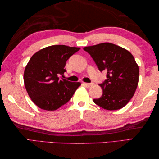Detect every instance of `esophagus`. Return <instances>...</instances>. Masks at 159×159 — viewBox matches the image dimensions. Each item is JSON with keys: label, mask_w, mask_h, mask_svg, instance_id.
Wrapping results in <instances>:
<instances>
[{"label": "esophagus", "mask_w": 159, "mask_h": 159, "mask_svg": "<svg viewBox=\"0 0 159 159\" xmlns=\"http://www.w3.org/2000/svg\"><path fill=\"white\" fill-rule=\"evenodd\" d=\"M83 85H85V86H87V87H91V86H92V85H93V83H83Z\"/></svg>", "instance_id": "obj_1"}]
</instances>
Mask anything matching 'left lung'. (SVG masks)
<instances>
[{"instance_id":"obj_1","label":"left lung","mask_w":159,"mask_h":159,"mask_svg":"<svg viewBox=\"0 0 159 159\" xmlns=\"http://www.w3.org/2000/svg\"><path fill=\"white\" fill-rule=\"evenodd\" d=\"M107 79L99 84L102 95L93 99L97 105L109 111L123 108L133 98L138 85L139 70L133 55L111 43L85 47Z\"/></svg>"}]
</instances>
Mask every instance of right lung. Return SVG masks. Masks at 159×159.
<instances>
[{"mask_svg": "<svg viewBox=\"0 0 159 159\" xmlns=\"http://www.w3.org/2000/svg\"><path fill=\"white\" fill-rule=\"evenodd\" d=\"M79 50L65 45L50 46L30 59L24 73V82L29 97L40 109H59L68 102L80 85L79 82L63 79L66 61Z\"/></svg>", "mask_w": 159, "mask_h": 159, "instance_id": "1", "label": "right lung"}]
</instances>
